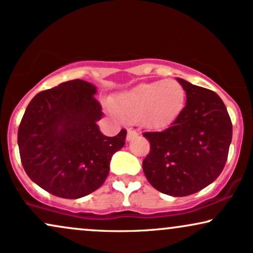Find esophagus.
<instances>
[{"instance_id":"34e87169","label":"esophagus","mask_w":253,"mask_h":253,"mask_svg":"<svg viewBox=\"0 0 253 253\" xmlns=\"http://www.w3.org/2000/svg\"><path fill=\"white\" fill-rule=\"evenodd\" d=\"M138 135V133H137V131L136 130H133V129H129L127 130V135H126V139L127 141H131L132 138H135V137Z\"/></svg>"}]
</instances>
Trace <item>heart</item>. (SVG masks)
Returning a JSON list of instances; mask_svg holds the SVG:
<instances>
[{"mask_svg": "<svg viewBox=\"0 0 253 253\" xmlns=\"http://www.w3.org/2000/svg\"><path fill=\"white\" fill-rule=\"evenodd\" d=\"M185 102V90L178 81L143 83L120 93L111 103L118 116L141 121L145 126L162 127L178 116Z\"/></svg>", "mask_w": 253, "mask_h": 253, "instance_id": "b5f03b06", "label": "heart"}]
</instances>
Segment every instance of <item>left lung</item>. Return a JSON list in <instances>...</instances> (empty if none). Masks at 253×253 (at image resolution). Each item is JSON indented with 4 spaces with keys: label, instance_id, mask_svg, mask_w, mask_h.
Segmentation results:
<instances>
[{
    "label": "left lung",
    "instance_id": "left-lung-1",
    "mask_svg": "<svg viewBox=\"0 0 253 253\" xmlns=\"http://www.w3.org/2000/svg\"><path fill=\"white\" fill-rule=\"evenodd\" d=\"M177 81L186 92V104L169 127L143 133L150 142L143 171L156 190L184 197L207 188L223 171L232 123L216 92Z\"/></svg>",
    "mask_w": 253,
    "mask_h": 253
}]
</instances>
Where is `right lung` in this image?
<instances>
[{"mask_svg": "<svg viewBox=\"0 0 253 253\" xmlns=\"http://www.w3.org/2000/svg\"><path fill=\"white\" fill-rule=\"evenodd\" d=\"M96 86L73 80L31 99L18 126L21 162L29 178L61 198L84 197L101 188L126 130L115 137L99 131L102 107Z\"/></svg>", "mask_w": 253, "mask_h": 253, "instance_id": "add662e5", "label": "right lung"}]
</instances>
